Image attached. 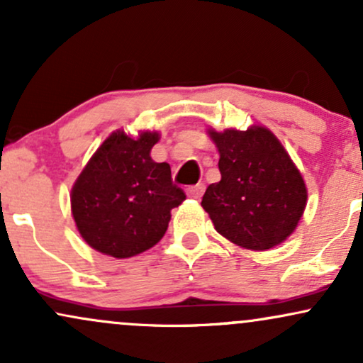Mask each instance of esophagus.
I'll use <instances>...</instances> for the list:
<instances>
[{
	"label": "esophagus",
	"mask_w": 363,
	"mask_h": 363,
	"mask_svg": "<svg viewBox=\"0 0 363 363\" xmlns=\"http://www.w3.org/2000/svg\"><path fill=\"white\" fill-rule=\"evenodd\" d=\"M203 191H205V185H203V183H199V185H195V186H190V189L186 190V195H189L190 199H195V200H199V199H202Z\"/></svg>",
	"instance_id": "esophagus-1"
}]
</instances>
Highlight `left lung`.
<instances>
[{
    "label": "left lung",
    "mask_w": 363,
    "mask_h": 363,
    "mask_svg": "<svg viewBox=\"0 0 363 363\" xmlns=\"http://www.w3.org/2000/svg\"><path fill=\"white\" fill-rule=\"evenodd\" d=\"M218 150L220 182L205 190L202 207L218 234L250 250L284 242L296 229L308 191L281 141L264 126L208 129Z\"/></svg>",
    "instance_id": "obj_1"
}]
</instances>
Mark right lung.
<instances>
[{
	"instance_id": "1",
	"label": "right lung",
	"mask_w": 363,
	"mask_h": 363,
	"mask_svg": "<svg viewBox=\"0 0 363 363\" xmlns=\"http://www.w3.org/2000/svg\"><path fill=\"white\" fill-rule=\"evenodd\" d=\"M160 133L138 138L114 131L89 160L70 194L72 216L82 239L116 259L138 256L158 244L172 208L185 194L172 182L168 163L151 160Z\"/></svg>"
}]
</instances>
